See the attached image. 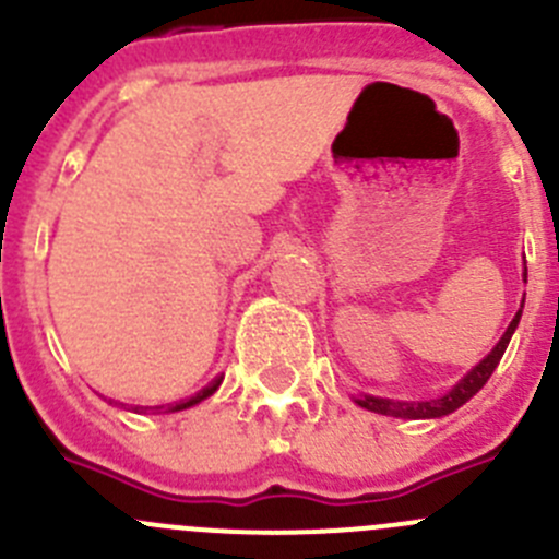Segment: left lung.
<instances>
[{"mask_svg":"<svg viewBox=\"0 0 559 559\" xmlns=\"http://www.w3.org/2000/svg\"><path fill=\"white\" fill-rule=\"evenodd\" d=\"M524 278H527V273H524ZM519 319H522V311H519L516 317H513V322L508 324V330H506V335L500 338V344H497L495 349H491L489 355H486L484 360H480L478 366H475L473 371H469L467 377H464L462 382L451 390V393L440 395V399H431V401H390V399H373V395H362V399H357V404L366 406V409H371V412H379V415L409 417V420H417V417H442V415H448V412L459 409V406L467 404V401L473 399V395L478 393L486 382H489V377L495 373L497 362H500L502 355H506V346H508V341H511L513 330H516Z\"/></svg>","mask_w":559,"mask_h":559,"instance_id":"8db88e82","label":"left lung"}]
</instances>
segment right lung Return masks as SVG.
<instances>
[{
	"label": "right lung",
	"mask_w": 559,
	"mask_h": 559,
	"mask_svg": "<svg viewBox=\"0 0 559 559\" xmlns=\"http://www.w3.org/2000/svg\"><path fill=\"white\" fill-rule=\"evenodd\" d=\"M218 384H221V379H215V382L210 384V388H204L202 393H197V395H193V399H188V401H180V404H175V406H171L169 412H177V409H188V406L199 404V401H204V399H207V395H213L215 390H218ZM142 409L147 412V409H158V406H135V412H142Z\"/></svg>",
	"instance_id": "right-lung-1"
}]
</instances>
